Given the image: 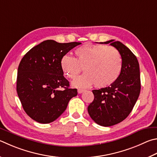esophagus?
I'll use <instances>...</instances> for the list:
<instances>
[{
	"label": "esophagus",
	"mask_w": 157,
	"mask_h": 157,
	"mask_svg": "<svg viewBox=\"0 0 157 157\" xmlns=\"http://www.w3.org/2000/svg\"><path fill=\"white\" fill-rule=\"evenodd\" d=\"M84 91H85V90H84V89H80V88H79V89L78 90V93L80 94V93H84Z\"/></svg>",
	"instance_id": "34e87169"
}]
</instances>
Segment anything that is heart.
I'll return each instance as SVG.
<instances>
[{
	"label": "heart",
	"mask_w": 157,
	"mask_h": 157,
	"mask_svg": "<svg viewBox=\"0 0 157 157\" xmlns=\"http://www.w3.org/2000/svg\"><path fill=\"white\" fill-rule=\"evenodd\" d=\"M75 58L64 56L60 64L65 75L77 78L84 67L86 73L73 82V86L86 88L95 83L97 87L113 84L121 73L122 59L117 49L113 47L85 44L75 51Z\"/></svg>",
	"instance_id": "1"
}]
</instances>
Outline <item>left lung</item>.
Listing matches in <instances>:
<instances>
[{"label":"left lung","mask_w":157,"mask_h":157,"mask_svg":"<svg viewBox=\"0 0 157 157\" xmlns=\"http://www.w3.org/2000/svg\"><path fill=\"white\" fill-rule=\"evenodd\" d=\"M110 43L119 52L122 69L117 79L110 86L93 90L94 100L88 106L91 119L102 126H111L124 121L131 113L139 96L141 79L136 57L119 41L110 40Z\"/></svg>","instance_id":"obj_1"}]
</instances>
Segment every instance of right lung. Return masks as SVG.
Listing matches in <instances>:
<instances>
[{
    "label": "right lung",
    "mask_w": 157,
    "mask_h": 157,
    "mask_svg": "<svg viewBox=\"0 0 157 157\" xmlns=\"http://www.w3.org/2000/svg\"><path fill=\"white\" fill-rule=\"evenodd\" d=\"M80 42L59 43L47 40L25 54L20 62L16 90L22 108L38 123L49 124L64 112L70 99L78 95L69 87L60 62Z\"/></svg>",
    "instance_id": "right-lung-1"
}]
</instances>
